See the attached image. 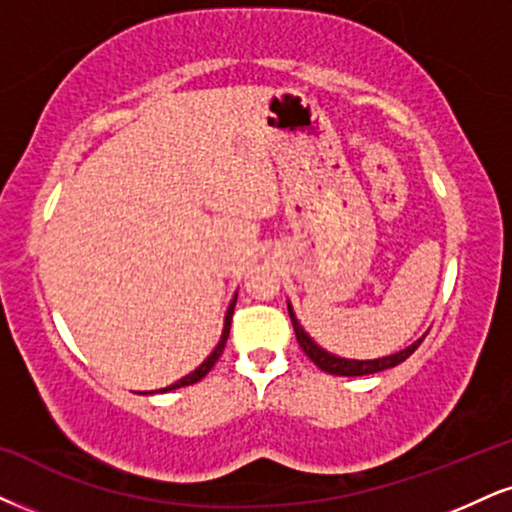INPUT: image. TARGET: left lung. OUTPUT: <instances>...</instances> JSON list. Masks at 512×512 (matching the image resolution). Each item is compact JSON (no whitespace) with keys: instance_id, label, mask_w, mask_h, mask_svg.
Wrapping results in <instances>:
<instances>
[{"instance_id":"8db88e82","label":"left lung","mask_w":512,"mask_h":512,"mask_svg":"<svg viewBox=\"0 0 512 512\" xmlns=\"http://www.w3.org/2000/svg\"><path fill=\"white\" fill-rule=\"evenodd\" d=\"M289 308V318H292V325H294V332H296V342H299L301 349L311 361L318 365L320 370L330 372V375H342V377H361V375H372V372H382V370H389L394 368V365H399L406 361V358L418 349L422 339L418 342H413L410 346H406L403 351H396L391 353V356H382V358H375V361H353V358H342V356H334V353L325 351L323 346H318L313 342L311 337H308V332L304 327L299 325V320H296V315L292 311V306Z\"/></svg>"}]
</instances>
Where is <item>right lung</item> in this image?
Returning <instances> with one entry per match:
<instances>
[{"mask_svg": "<svg viewBox=\"0 0 512 512\" xmlns=\"http://www.w3.org/2000/svg\"><path fill=\"white\" fill-rule=\"evenodd\" d=\"M235 304H237V294H235V299L230 301V306H227V313H225V325H223V334H220V342H218V346H216V349L211 351V356H208L206 361L201 363L197 370H192V372H189V375L182 377V380H178L175 384H170V387H163V389H156V391H144V394H166V391H173V389H180V387H189V384L199 382L201 377H206V375H208V370H211L213 365H216V361L220 358V353H223L227 337H230V323H232V313H235Z\"/></svg>", "mask_w": 512, "mask_h": 512, "instance_id": "1", "label": "right lung"}]
</instances>
